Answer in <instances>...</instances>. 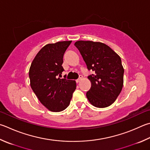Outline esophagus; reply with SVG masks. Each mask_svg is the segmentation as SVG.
<instances>
[{"mask_svg": "<svg viewBox=\"0 0 150 150\" xmlns=\"http://www.w3.org/2000/svg\"><path fill=\"white\" fill-rule=\"evenodd\" d=\"M82 78H83V76H82V75H80V76H79V78L78 79L76 80V81H77V83H79L80 81H81V80H82Z\"/></svg>", "mask_w": 150, "mask_h": 150, "instance_id": "obj_1", "label": "esophagus"}]
</instances>
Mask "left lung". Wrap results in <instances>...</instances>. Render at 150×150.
<instances>
[{"label": "left lung", "instance_id": "8db88e82", "mask_svg": "<svg viewBox=\"0 0 150 150\" xmlns=\"http://www.w3.org/2000/svg\"><path fill=\"white\" fill-rule=\"evenodd\" d=\"M75 46L87 68L95 72L88 77L91 88L86 92L87 99L96 108L108 107L115 101L123 86L124 68L120 56L100 42L78 40Z\"/></svg>", "mask_w": 150, "mask_h": 150}]
</instances>
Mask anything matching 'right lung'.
<instances>
[{
	"mask_svg": "<svg viewBox=\"0 0 150 150\" xmlns=\"http://www.w3.org/2000/svg\"><path fill=\"white\" fill-rule=\"evenodd\" d=\"M71 43V40L45 45L37 54L29 68L32 90L40 103L54 112L67 108L77 86L75 81L60 79L64 71V54Z\"/></svg>",
	"mask_w": 150,
	"mask_h": 150,
	"instance_id": "1",
	"label": "right lung"
}]
</instances>
